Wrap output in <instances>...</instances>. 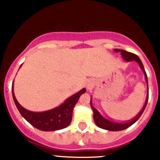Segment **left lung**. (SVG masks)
Listing matches in <instances>:
<instances>
[{
	"label": "left lung",
	"instance_id": "obj_1",
	"mask_svg": "<svg viewBox=\"0 0 160 160\" xmlns=\"http://www.w3.org/2000/svg\"><path fill=\"white\" fill-rule=\"evenodd\" d=\"M114 51L115 52H120L121 54H122V57L124 60L128 61V62H131V61H135L137 62L138 63L140 68L142 69V70L143 71L144 73V75H145V79H146L147 83H148V76H147V73L145 70H144V67H143V65H142V62L141 60L139 59V58L137 56L136 54L135 53H130V52L128 51H125L123 49H114ZM148 94L147 96V98H146V101H145V104H144L143 107L142 109L141 110V111L138 113V114L137 115L135 118H134L133 119H131L130 122H125V123H118V122H112V121H110V120H107L106 118H103L101 114H99V112L94 108V107L92 106V103H91V101H90V104H91V107H92L93 111H94V122L95 123L97 124L98 127H99L100 128H102V129H105V130H108V131H122V130L124 129H127L129 127H131L132 124L135 123L136 122L138 118H140V116L142 115V112L144 111L145 108H146V106L148 104Z\"/></svg>",
	"mask_w": 160,
	"mask_h": 160
}]
</instances>
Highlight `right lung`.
<instances>
[{"label":"right lung","mask_w":160,"mask_h":160,"mask_svg":"<svg viewBox=\"0 0 160 160\" xmlns=\"http://www.w3.org/2000/svg\"><path fill=\"white\" fill-rule=\"evenodd\" d=\"M12 87L13 85L12 86L13 101L21 114L34 128L45 131H58L68 127L71 122L73 107L78 101L80 96L86 92V89H82L77 94L67 98L65 102L58 107L50 111L44 112H32L22 107L18 103L14 95Z\"/></svg>","instance_id":"obj_1"}]
</instances>
